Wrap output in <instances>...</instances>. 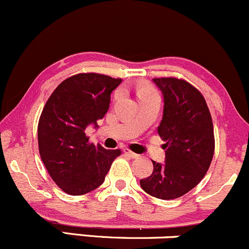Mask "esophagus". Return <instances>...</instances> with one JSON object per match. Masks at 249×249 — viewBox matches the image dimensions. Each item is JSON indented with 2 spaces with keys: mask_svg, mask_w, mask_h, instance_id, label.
I'll return each mask as SVG.
<instances>
[{
  "mask_svg": "<svg viewBox=\"0 0 249 249\" xmlns=\"http://www.w3.org/2000/svg\"><path fill=\"white\" fill-rule=\"evenodd\" d=\"M123 151H124V154H125V155L130 156V157H132V158H137V157H139V155H138V154H136V152L131 151L130 149H124V150H123Z\"/></svg>",
  "mask_w": 249,
  "mask_h": 249,
  "instance_id": "obj_1",
  "label": "esophagus"
}]
</instances>
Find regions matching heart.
<instances>
[{"label":"heart","instance_id":"b5f03b06","mask_svg":"<svg viewBox=\"0 0 249 249\" xmlns=\"http://www.w3.org/2000/svg\"><path fill=\"white\" fill-rule=\"evenodd\" d=\"M156 89L150 85H142L141 87L138 89V95L143 94V93H149V92H155Z\"/></svg>","mask_w":249,"mask_h":249}]
</instances>
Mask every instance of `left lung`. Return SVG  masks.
I'll use <instances>...</instances> for the list:
<instances>
[{
	"instance_id": "1",
	"label": "left lung",
	"mask_w": 249,
	"mask_h": 249,
	"mask_svg": "<svg viewBox=\"0 0 249 249\" xmlns=\"http://www.w3.org/2000/svg\"><path fill=\"white\" fill-rule=\"evenodd\" d=\"M164 97L158 135L165 142V163L152 160L154 171L142 189L160 200L181 197L208 171L215 150L213 120L203 95L183 79L155 78Z\"/></svg>"
}]
</instances>
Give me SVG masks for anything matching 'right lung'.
<instances>
[{
  "label": "right lung",
  "mask_w": 249,
  "mask_h": 249,
  "mask_svg": "<svg viewBox=\"0 0 249 249\" xmlns=\"http://www.w3.org/2000/svg\"><path fill=\"white\" fill-rule=\"evenodd\" d=\"M120 78L79 73L62 81L43 106L37 125L39 152L49 176L70 195L97 189L122 154L89 143L87 125H97L108 110Z\"/></svg>",
  "instance_id": "add662e5"
}]
</instances>
